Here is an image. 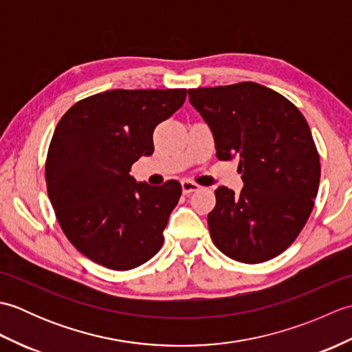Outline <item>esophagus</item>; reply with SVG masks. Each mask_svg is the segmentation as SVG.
I'll return each instance as SVG.
<instances>
[{
	"mask_svg": "<svg viewBox=\"0 0 352 352\" xmlns=\"http://www.w3.org/2000/svg\"><path fill=\"white\" fill-rule=\"evenodd\" d=\"M182 189H183L184 195H189V193H192V192L199 190L201 186H198L197 183H192V182H189V180H183V182H182Z\"/></svg>",
	"mask_w": 352,
	"mask_h": 352,
	"instance_id": "obj_1",
	"label": "esophagus"
}]
</instances>
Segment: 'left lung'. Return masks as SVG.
<instances>
[{
    "instance_id": "8db88e82",
    "label": "left lung",
    "mask_w": 352,
    "mask_h": 352,
    "mask_svg": "<svg viewBox=\"0 0 352 352\" xmlns=\"http://www.w3.org/2000/svg\"><path fill=\"white\" fill-rule=\"evenodd\" d=\"M189 101L210 126L216 157H239L241 195L221 186L208 213L210 237L242 263L286 251L315 206L320 162L310 126L295 104L252 81L189 89Z\"/></svg>"
}]
</instances>
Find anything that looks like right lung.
Returning <instances> with one entry per match:
<instances>
[{
  "mask_svg": "<svg viewBox=\"0 0 352 352\" xmlns=\"http://www.w3.org/2000/svg\"><path fill=\"white\" fill-rule=\"evenodd\" d=\"M186 95L115 89L76 102L58 121L45 163L48 197L65 236L95 263L129 271L162 248L182 184L136 183L130 170L154 153V129Z\"/></svg>",
  "mask_w": 352,
  "mask_h": 352,
  "instance_id": "add662e5",
  "label": "right lung"
}]
</instances>
